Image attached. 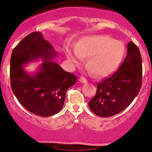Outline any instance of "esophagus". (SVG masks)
I'll return each mask as SVG.
<instances>
[{"label":"esophagus","instance_id":"1","mask_svg":"<svg viewBox=\"0 0 152 152\" xmlns=\"http://www.w3.org/2000/svg\"><path fill=\"white\" fill-rule=\"evenodd\" d=\"M79 81H81V83H86V82H87V80L84 77H81V78H80Z\"/></svg>","mask_w":152,"mask_h":152}]
</instances>
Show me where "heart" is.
Returning a JSON list of instances; mask_svg holds the SVG:
<instances>
[{"mask_svg": "<svg viewBox=\"0 0 152 152\" xmlns=\"http://www.w3.org/2000/svg\"><path fill=\"white\" fill-rule=\"evenodd\" d=\"M125 52L124 43L105 35L86 36L76 43L75 48L66 49L68 58L81 64L87 58V66L98 77L112 74L121 63Z\"/></svg>", "mask_w": 152, "mask_h": 152, "instance_id": "heart-1", "label": "heart"}]
</instances>
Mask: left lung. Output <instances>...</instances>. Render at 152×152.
Wrapping results in <instances>:
<instances>
[{"mask_svg":"<svg viewBox=\"0 0 152 152\" xmlns=\"http://www.w3.org/2000/svg\"><path fill=\"white\" fill-rule=\"evenodd\" d=\"M127 55L118 69L97 83L96 93L88 102L92 112L110 117L128 107L142 85V61L137 45L129 42Z\"/></svg>","mask_w":152,"mask_h":152,"instance_id":"8db88e82","label":"left lung"}]
</instances>
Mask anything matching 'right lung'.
I'll return each instance as SVG.
<instances>
[{
  "label": "right lung",
  "mask_w": 152,
  "mask_h": 152,
  "mask_svg": "<svg viewBox=\"0 0 152 152\" xmlns=\"http://www.w3.org/2000/svg\"><path fill=\"white\" fill-rule=\"evenodd\" d=\"M56 55L53 46L41 33L33 32L18 43L10 56V86L13 94L25 109L43 117L61 110L66 91L76 82L74 74L49 61ZM38 58L45 61L40 71L34 77L26 74L21 66Z\"/></svg>",
  "instance_id": "add662e5"
}]
</instances>
